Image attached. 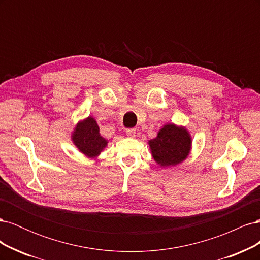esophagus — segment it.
<instances>
[{
    "label": "esophagus",
    "mask_w": 260,
    "mask_h": 260,
    "mask_svg": "<svg viewBox=\"0 0 260 260\" xmlns=\"http://www.w3.org/2000/svg\"><path fill=\"white\" fill-rule=\"evenodd\" d=\"M136 133H137V130L133 129V128L125 130V135H127V137H129V138H135Z\"/></svg>",
    "instance_id": "esophagus-1"
}]
</instances>
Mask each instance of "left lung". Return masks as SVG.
<instances>
[{
    "mask_svg": "<svg viewBox=\"0 0 260 260\" xmlns=\"http://www.w3.org/2000/svg\"><path fill=\"white\" fill-rule=\"evenodd\" d=\"M192 140L186 129L168 123L148 142L156 162L162 167L183 161L191 149Z\"/></svg>",
    "mask_w": 260,
    "mask_h": 260,
    "instance_id": "8db88e82",
    "label": "left lung"
}]
</instances>
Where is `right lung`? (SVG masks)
<instances>
[{
  "instance_id": "right-lung-1",
  "label": "right lung",
  "mask_w": 260,
  "mask_h": 260,
  "mask_svg": "<svg viewBox=\"0 0 260 260\" xmlns=\"http://www.w3.org/2000/svg\"><path fill=\"white\" fill-rule=\"evenodd\" d=\"M73 141L79 151L88 157L98 156L107 145V141L100 135L99 125L92 117L77 124Z\"/></svg>"
}]
</instances>
